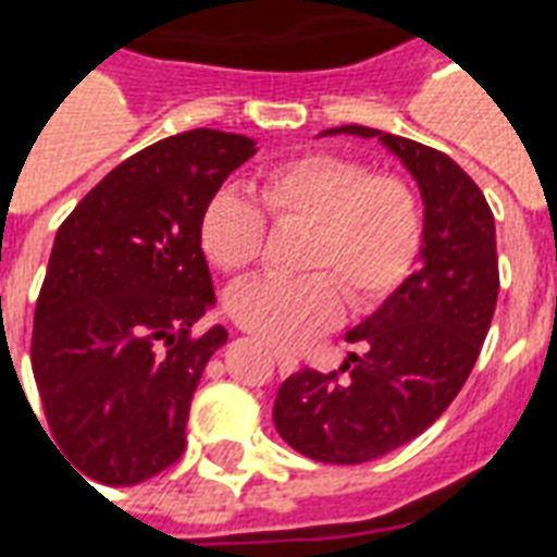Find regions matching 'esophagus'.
Returning a JSON list of instances; mask_svg holds the SVG:
<instances>
[{"instance_id":"obj_1","label":"esophagus","mask_w":557,"mask_h":557,"mask_svg":"<svg viewBox=\"0 0 557 557\" xmlns=\"http://www.w3.org/2000/svg\"><path fill=\"white\" fill-rule=\"evenodd\" d=\"M274 359H277L280 373H295L297 371V356L288 354V350H274Z\"/></svg>"}]
</instances>
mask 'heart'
<instances>
[{"instance_id":"obj_1","label":"heart","mask_w":557,"mask_h":557,"mask_svg":"<svg viewBox=\"0 0 557 557\" xmlns=\"http://www.w3.org/2000/svg\"><path fill=\"white\" fill-rule=\"evenodd\" d=\"M262 203L280 227H307L300 277L248 280L231 292L233 321L274 347H300L345 315V295L371 309L397 292L418 262L423 210L397 175H373L345 154H304L262 177ZM257 198L224 186L201 215V248L227 274L248 271L269 239Z\"/></svg>"}]
</instances>
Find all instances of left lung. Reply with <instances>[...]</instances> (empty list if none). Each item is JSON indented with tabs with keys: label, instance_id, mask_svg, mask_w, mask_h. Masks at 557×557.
<instances>
[{
	"label": "left lung",
	"instance_id": "obj_1",
	"mask_svg": "<svg viewBox=\"0 0 557 557\" xmlns=\"http://www.w3.org/2000/svg\"><path fill=\"white\" fill-rule=\"evenodd\" d=\"M324 134L376 137L423 198V265L347 333L362 354L333 373H292L274 400L288 447L324 465H362L430 430L473 371L499 295L496 227L482 189L444 151L364 125Z\"/></svg>",
	"mask_w": 557,
	"mask_h": 557
}]
</instances>
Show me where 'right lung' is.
<instances>
[{
	"instance_id": "1",
	"label": "right lung",
	"mask_w": 557,
	"mask_h": 557,
	"mask_svg": "<svg viewBox=\"0 0 557 557\" xmlns=\"http://www.w3.org/2000/svg\"><path fill=\"white\" fill-rule=\"evenodd\" d=\"M253 154L250 137L210 127L160 139L92 186L54 236L34 380L58 449L101 485L146 482L184 453L193 394L227 342L224 326L193 335L215 304L201 215Z\"/></svg>"
}]
</instances>
